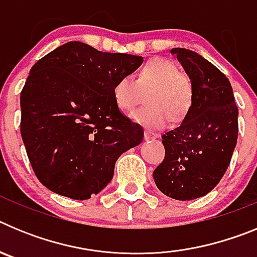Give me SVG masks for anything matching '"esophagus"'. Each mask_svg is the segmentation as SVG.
I'll return each mask as SVG.
<instances>
[{
  "mask_svg": "<svg viewBox=\"0 0 257 257\" xmlns=\"http://www.w3.org/2000/svg\"><path fill=\"white\" fill-rule=\"evenodd\" d=\"M144 138H145V140H154V139H157V138H160V135L156 133H152V131H149V130H145Z\"/></svg>",
  "mask_w": 257,
  "mask_h": 257,
  "instance_id": "esophagus-1",
  "label": "esophagus"
}]
</instances>
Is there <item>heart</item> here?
<instances>
[{"mask_svg": "<svg viewBox=\"0 0 257 257\" xmlns=\"http://www.w3.org/2000/svg\"><path fill=\"white\" fill-rule=\"evenodd\" d=\"M145 104L131 114L135 122L149 128L161 130L170 119L180 122L189 112L193 101V86L189 77L180 73L174 63L166 59H152L136 76L122 77L113 87V97L122 110H131L142 103Z\"/></svg>", "mask_w": 257, "mask_h": 257, "instance_id": "obj_1", "label": "heart"}]
</instances>
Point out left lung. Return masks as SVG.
<instances>
[{
    "mask_svg": "<svg viewBox=\"0 0 257 257\" xmlns=\"http://www.w3.org/2000/svg\"><path fill=\"white\" fill-rule=\"evenodd\" d=\"M171 52L189 76L193 101L180 126L162 135L165 160L153 179L170 198L190 201L210 193L225 174L238 139V108L221 70L190 50Z\"/></svg>",
    "mask_w": 257,
    "mask_h": 257,
    "instance_id": "obj_1",
    "label": "left lung"
}]
</instances>
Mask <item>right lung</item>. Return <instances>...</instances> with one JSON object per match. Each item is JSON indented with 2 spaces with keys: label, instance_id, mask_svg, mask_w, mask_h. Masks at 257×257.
Listing matches in <instances>:
<instances>
[{
  "label": "right lung",
  "instance_id": "right-lung-1",
  "mask_svg": "<svg viewBox=\"0 0 257 257\" xmlns=\"http://www.w3.org/2000/svg\"><path fill=\"white\" fill-rule=\"evenodd\" d=\"M142 64V56L72 41L32 67L20 92V133L47 189L91 198L112 180L119 156L143 142V127L123 115L113 97L118 79Z\"/></svg>",
  "mask_w": 257,
  "mask_h": 257
}]
</instances>
